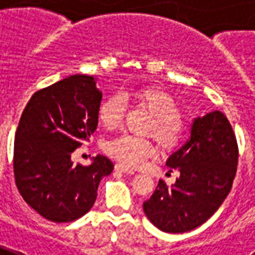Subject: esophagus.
I'll use <instances>...</instances> for the list:
<instances>
[{
    "label": "esophagus",
    "mask_w": 255,
    "mask_h": 255,
    "mask_svg": "<svg viewBox=\"0 0 255 255\" xmlns=\"http://www.w3.org/2000/svg\"><path fill=\"white\" fill-rule=\"evenodd\" d=\"M115 170L118 171V172H122V174H130V175H133V174H134V171L130 170V168H128V167L122 166V164H117V166H115Z\"/></svg>",
    "instance_id": "esophagus-1"
}]
</instances>
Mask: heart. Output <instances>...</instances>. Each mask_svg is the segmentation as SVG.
Wrapping results in <instances>:
<instances>
[{"mask_svg":"<svg viewBox=\"0 0 255 255\" xmlns=\"http://www.w3.org/2000/svg\"><path fill=\"white\" fill-rule=\"evenodd\" d=\"M135 99L153 114L146 133L155 137L164 149L175 148L182 140L183 126L179 120V107L175 99L164 89L144 87L134 92ZM126 100L121 94L111 95L100 105L98 118L106 129L113 130L122 125ZM106 152L125 167H138L155 153V146L148 138L122 134L107 142Z\"/></svg>","mask_w":255,"mask_h":255,"instance_id":"b5f03b06","label":"heart"}]
</instances>
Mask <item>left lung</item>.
<instances>
[{"label": "left lung", "instance_id": "left-lung-1", "mask_svg": "<svg viewBox=\"0 0 255 255\" xmlns=\"http://www.w3.org/2000/svg\"><path fill=\"white\" fill-rule=\"evenodd\" d=\"M166 164L179 178L171 186L159 181L144 213L161 231H191L220 208L237 174V138L226 115L215 110L194 118L189 140Z\"/></svg>", "mask_w": 255, "mask_h": 255}]
</instances>
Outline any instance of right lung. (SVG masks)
Wrapping results in <instances>:
<instances>
[{
    "instance_id": "obj_1",
    "label": "right lung",
    "mask_w": 255,
    "mask_h": 255,
    "mask_svg": "<svg viewBox=\"0 0 255 255\" xmlns=\"http://www.w3.org/2000/svg\"><path fill=\"white\" fill-rule=\"evenodd\" d=\"M100 100L94 76L73 74L35 92L21 114L13 150L16 186L24 201L50 222L84 216L94 206L100 179L114 170L103 155L89 166L72 160L96 130Z\"/></svg>"
}]
</instances>
